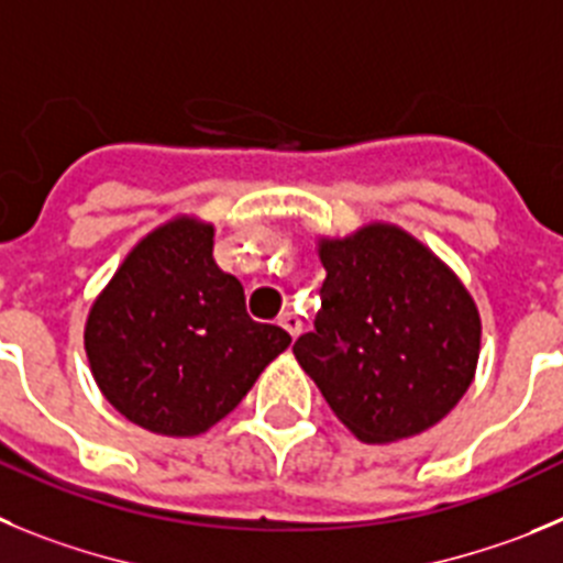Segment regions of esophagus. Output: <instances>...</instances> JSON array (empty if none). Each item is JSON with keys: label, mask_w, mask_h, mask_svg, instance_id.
Instances as JSON below:
<instances>
[{"label": "esophagus", "mask_w": 563, "mask_h": 563, "mask_svg": "<svg viewBox=\"0 0 563 563\" xmlns=\"http://www.w3.org/2000/svg\"><path fill=\"white\" fill-rule=\"evenodd\" d=\"M277 322H280V328H286V333L291 339H297L302 333V319L297 317V313H291V311L280 313V319H277Z\"/></svg>", "instance_id": "esophagus-1"}]
</instances>
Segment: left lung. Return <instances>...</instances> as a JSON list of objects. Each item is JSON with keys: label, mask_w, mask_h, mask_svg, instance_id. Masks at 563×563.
I'll return each instance as SVG.
<instances>
[{"label": "left lung", "mask_w": 563, "mask_h": 563, "mask_svg": "<svg viewBox=\"0 0 563 563\" xmlns=\"http://www.w3.org/2000/svg\"><path fill=\"white\" fill-rule=\"evenodd\" d=\"M322 308L294 356L362 443L427 432L474 382L483 322L468 288L387 221L317 238Z\"/></svg>", "instance_id": "obj_1"}]
</instances>
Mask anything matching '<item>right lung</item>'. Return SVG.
I'll return each instance as SVG.
<instances>
[{
	"mask_svg": "<svg viewBox=\"0 0 563 563\" xmlns=\"http://www.w3.org/2000/svg\"><path fill=\"white\" fill-rule=\"evenodd\" d=\"M216 227L174 216L131 246L95 297L84 347L95 384L125 420L196 438L241 404L288 344L246 313L244 286L212 257Z\"/></svg>",
	"mask_w": 563,
	"mask_h": 563,
	"instance_id": "right-lung-1",
	"label": "right lung"
}]
</instances>
